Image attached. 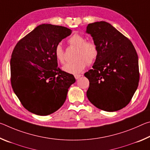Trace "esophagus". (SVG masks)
I'll return each instance as SVG.
<instances>
[{"label": "esophagus", "mask_w": 150, "mask_h": 150, "mask_svg": "<svg viewBox=\"0 0 150 150\" xmlns=\"http://www.w3.org/2000/svg\"><path fill=\"white\" fill-rule=\"evenodd\" d=\"M81 77V75H75V78L76 79H79L80 77Z\"/></svg>", "instance_id": "esophagus-1"}]
</instances>
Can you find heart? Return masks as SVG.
Segmentation results:
<instances>
[{
    "instance_id": "1",
    "label": "heart",
    "mask_w": 150,
    "mask_h": 150,
    "mask_svg": "<svg viewBox=\"0 0 150 150\" xmlns=\"http://www.w3.org/2000/svg\"><path fill=\"white\" fill-rule=\"evenodd\" d=\"M71 45L77 48L75 59L73 63H66L63 66L62 69L65 72L71 74H78L85 69L87 64L91 65L95 62L98 57V50L95 42L87 41L84 35L75 34L69 40ZM55 57L58 62L63 63L65 61L64 50L60 44L55 48Z\"/></svg>"
}]
</instances>
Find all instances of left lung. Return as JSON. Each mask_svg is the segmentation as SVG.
Instances as JSON below:
<instances>
[{"label":"left lung","instance_id":"8db88e82","mask_svg":"<svg viewBox=\"0 0 150 150\" xmlns=\"http://www.w3.org/2000/svg\"><path fill=\"white\" fill-rule=\"evenodd\" d=\"M86 32L97 45L93 69L85 73L89 81L87 96L96 108L115 112L128 105L138 88V57L130 40L106 22L88 24Z\"/></svg>","mask_w":150,"mask_h":150}]
</instances>
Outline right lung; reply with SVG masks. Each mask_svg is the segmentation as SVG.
Segmentation results:
<instances>
[{
  "label": "right lung",
  "instance_id": "obj_1",
  "mask_svg": "<svg viewBox=\"0 0 150 150\" xmlns=\"http://www.w3.org/2000/svg\"><path fill=\"white\" fill-rule=\"evenodd\" d=\"M66 27L42 24L17 43L11 59L12 89L24 107L46 116L57 111L67 98L74 76L61 70L55 46L71 34Z\"/></svg>",
  "mask_w": 150,
  "mask_h": 150
}]
</instances>
